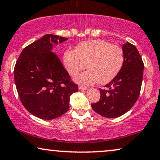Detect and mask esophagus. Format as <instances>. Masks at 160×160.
I'll return each instance as SVG.
<instances>
[{
    "label": "esophagus",
    "mask_w": 160,
    "mask_h": 160,
    "mask_svg": "<svg viewBox=\"0 0 160 160\" xmlns=\"http://www.w3.org/2000/svg\"><path fill=\"white\" fill-rule=\"evenodd\" d=\"M86 89H87V88L86 87H83V86H79V90H86Z\"/></svg>",
    "instance_id": "esophagus-1"
}]
</instances>
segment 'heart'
I'll list each match as a JSON object with an SVG mask.
<instances>
[{
    "instance_id": "heart-1",
    "label": "heart",
    "mask_w": 160,
    "mask_h": 160,
    "mask_svg": "<svg viewBox=\"0 0 160 160\" xmlns=\"http://www.w3.org/2000/svg\"><path fill=\"white\" fill-rule=\"evenodd\" d=\"M124 59L120 46L102 39L80 42L74 51L67 50L63 56L65 68L73 78L86 67L88 68L75 78V81L83 86L96 82L104 85L112 81L122 69Z\"/></svg>"
}]
</instances>
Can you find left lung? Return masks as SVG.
I'll return each instance as SVG.
<instances>
[{
	"label": "left lung",
	"instance_id": "8db88e82",
	"mask_svg": "<svg viewBox=\"0 0 160 160\" xmlns=\"http://www.w3.org/2000/svg\"><path fill=\"white\" fill-rule=\"evenodd\" d=\"M124 63L115 78L101 89V99L92 103L93 110L106 118L125 114L133 107L141 90L144 63L138 50L127 42L122 45Z\"/></svg>",
	"mask_w": 160,
	"mask_h": 160
}]
</instances>
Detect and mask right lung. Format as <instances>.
<instances>
[{
	"label": "right lung",
	"instance_id": "add662e5",
	"mask_svg": "<svg viewBox=\"0 0 160 160\" xmlns=\"http://www.w3.org/2000/svg\"><path fill=\"white\" fill-rule=\"evenodd\" d=\"M68 38L46 34L27 46L14 68L17 92L29 112L44 120H51L69 109L70 96L78 91L58 56L53 52Z\"/></svg>",
	"mask_w": 160,
	"mask_h": 160
}]
</instances>
